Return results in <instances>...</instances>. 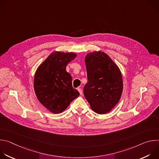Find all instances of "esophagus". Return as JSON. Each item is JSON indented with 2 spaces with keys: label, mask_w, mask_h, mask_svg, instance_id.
Returning a JSON list of instances; mask_svg holds the SVG:
<instances>
[{
  "label": "esophagus",
  "mask_w": 159,
  "mask_h": 159,
  "mask_svg": "<svg viewBox=\"0 0 159 159\" xmlns=\"http://www.w3.org/2000/svg\"><path fill=\"white\" fill-rule=\"evenodd\" d=\"M78 91L79 92V93H80V95L82 94V90L81 89H79H79H78Z\"/></svg>",
  "instance_id": "obj_1"
}]
</instances>
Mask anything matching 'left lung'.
<instances>
[{"label": "left lung", "instance_id": "obj_1", "mask_svg": "<svg viewBox=\"0 0 159 159\" xmlns=\"http://www.w3.org/2000/svg\"><path fill=\"white\" fill-rule=\"evenodd\" d=\"M85 63L88 82L84 94L98 114L109 112L119 102L123 92V79L118 66L106 53H87Z\"/></svg>", "mask_w": 159, "mask_h": 159}]
</instances>
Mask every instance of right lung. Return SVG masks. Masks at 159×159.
<instances>
[{"mask_svg": "<svg viewBox=\"0 0 159 159\" xmlns=\"http://www.w3.org/2000/svg\"><path fill=\"white\" fill-rule=\"evenodd\" d=\"M77 57L75 53L55 52L37 69L34 89L40 103L50 112H63L80 94L73 88L72 77L66 66Z\"/></svg>", "mask_w": 159, "mask_h": 159, "instance_id": "right-lung-1", "label": "right lung"}]
</instances>
